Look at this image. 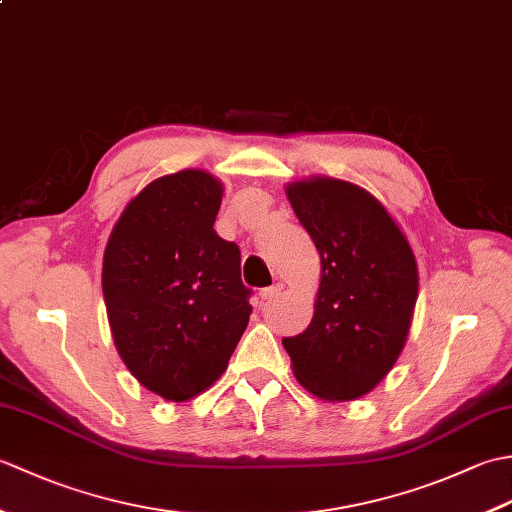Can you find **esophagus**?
Instances as JSON below:
<instances>
[{"instance_id": "1", "label": "esophagus", "mask_w": 512, "mask_h": 512, "mask_svg": "<svg viewBox=\"0 0 512 512\" xmlns=\"http://www.w3.org/2000/svg\"><path fill=\"white\" fill-rule=\"evenodd\" d=\"M279 292H281L279 284L277 286H268V288H264L262 292H259V297H262V301H270V299H275Z\"/></svg>"}]
</instances>
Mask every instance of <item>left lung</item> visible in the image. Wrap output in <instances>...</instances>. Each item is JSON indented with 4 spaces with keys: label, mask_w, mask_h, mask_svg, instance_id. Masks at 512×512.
I'll return each mask as SVG.
<instances>
[{
    "label": "left lung",
    "mask_w": 512,
    "mask_h": 512,
    "mask_svg": "<svg viewBox=\"0 0 512 512\" xmlns=\"http://www.w3.org/2000/svg\"><path fill=\"white\" fill-rule=\"evenodd\" d=\"M288 200L321 255V286L308 328L281 343L314 396L354 400L387 376L407 341L416 257L383 204L356 184L295 182Z\"/></svg>",
    "instance_id": "1"
}]
</instances>
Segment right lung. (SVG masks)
Segmentation results:
<instances>
[{
    "instance_id": "right-lung-1",
    "label": "right lung",
    "mask_w": 512,
    "mask_h": 512,
    "mask_svg": "<svg viewBox=\"0 0 512 512\" xmlns=\"http://www.w3.org/2000/svg\"><path fill=\"white\" fill-rule=\"evenodd\" d=\"M222 184L198 169L158 178L127 204L103 259L116 350L140 385L182 402L211 387L253 312L235 242L215 233Z\"/></svg>"
}]
</instances>
